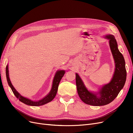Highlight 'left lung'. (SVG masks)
Here are the masks:
<instances>
[{
  "label": "left lung",
  "mask_w": 133,
  "mask_h": 133,
  "mask_svg": "<svg viewBox=\"0 0 133 133\" xmlns=\"http://www.w3.org/2000/svg\"><path fill=\"white\" fill-rule=\"evenodd\" d=\"M109 40L111 53L115 61V72L109 83L103 85L97 93L89 91L79 75L76 73V85L78 95L81 100L87 104L95 106H104L112 102L123 88L126 80L127 72L123 55L118 50L117 44L113 35H106Z\"/></svg>",
  "instance_id": "1"
}]
</instances>
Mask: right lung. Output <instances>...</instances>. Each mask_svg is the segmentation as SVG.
<instances>
[{"label": "right lung", "instance_id": "obj_1", "mask_svg": "<svg viewBox=\"0 0 133 133\" xmlns=\"http://www.w3.org/2000/svg\"><path fill=\"white\" fill-rule=\"evenodd\" d=\"M65 73V71L64 70L58 71L54 76V79L53 81L52 89L51 90L50 92L48 94V95H47L45 97H44L43 99H41L39 101H35L31 100L30 99H29L27 98H26V97L21 95L17 91V90L15 88V87L13 86L12 84L11 83V82L10 81V78H9L8 65H7V66L6 67V75L7 81H8V84H9V86L11 87L13 94H15V95L16 96L17 98L19 100V101L27 104V105L32 106H42V105H44V104L50 102L52 100H53V99L55 97L56 94H57L60 81L61 79H62V78L63 77V76L64 75Z\"/></svg>", "mask_w": 133, "mask_h": 133}]
</instances>
